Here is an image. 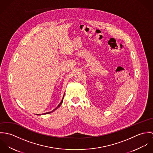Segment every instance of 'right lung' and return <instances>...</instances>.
<instances>
[{"instance_id": "obj_1", "label": "right lung", "mask_w": 153, "mask_h": 153, "mask_svg": "<svg viewBox=\"0 0 153 153\" xmlns=\"http://www.w3.org/2000/svg\"><path fill=\"white\" fill-rule=\"evenodd\" d=\"M64 95H65V94H64ZM64 96H63V98H62V101H61V102H60V104L57 106V107L56 108H55V109H53V111H51V112H46V113H44V114H49V113H51V112H53V111H54L55 110H56V109H57V108H58L60 106H61V104L62 103V102H63V99H64Z\"/></svg>"}]
</instances>
